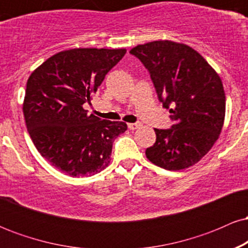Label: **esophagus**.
<instances>
[{"instance_id":"obj_1","label":"esophagus","mask_w":248,"mask_h":248,"mask_svg":"<svg viewBox=\"0 0 248 248\" xmlns=\"http://www.w3.org/2000/svg\"><path fill=\"white\" fill-rule=\"evenodd\" d=\"M141 124H139V122H134V124H128V128H129L130 130H135V129H138L139 127H140Z\"/></svg>"}]
</instances>
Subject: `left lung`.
I'll list each match as a JSON object with an SVG mask.
<instances>
[{
  "label": "left lung",
  "instance_id": "1",
  "mask_svg": "<svg viewBox=\"0 0 248 248\" xmlns=\"http://www.w3.org/2000/svg\"><path fill=\"white\" fill-rule=\"evenodd\" d=\"M149 72L158 100L171 113L169 129L155 128L147 148L152 163L167 170L196 164L218 140L225 119L223 82L197 51L171 41H155L129 51Z\"/></svg>",
  "mask_w": 248,
  "mask_h": 248
}]
</instances>
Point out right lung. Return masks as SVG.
I'll return each instance as SVG.
<instances>
[{"label":"right lung","mask_w":248,"mask_h":248,"mask_svg":"<svg viewBox=\"0 0 248 248\" xmlns=\"http://www.w3.org/2000/svg\"><path fill=\"white\" fill-rule=\"evenodd\" d=\"M124 55V49L62 51L28 79L23 113L31 140L51 166L71 177L104 170L113 142L127 130L124 122L87 115L82 107Z\"/></svg>","instance_id":"add662e5"}]
</instances>
